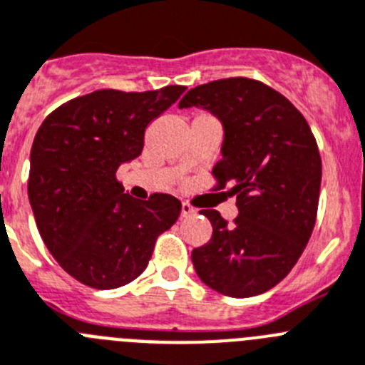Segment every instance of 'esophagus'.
Segmentation results:
<instances>
[{
  "mask_svg": "<svg viewBox=\"0 0 365 365\" xmlns=\"http://www.w3.org/2000/svg\"><path fill=\"white\" fill-rule=\"evenodd\" d=\"M192 215H196L195 207L190 205V203L183 202L182 203V216H192Z\"/></svg>",
  "mask_w": 365,
  "mask_h": 365,
  "instance_id": "34e87169",
  "label": "esophagus"
}]
</instances>
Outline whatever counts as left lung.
I'll use <instances>...</instances> for the list:
<instances>
[{
    "label": "left lung",
    "instance_id": "obj_1",
    "mask_svg": "<svg viewBox=\"0 0 365 365\" xmlns=\"http://www.w3.org/2000/svg\"><path fill=\"white\" fill-rule=\"evenodd\" d=\"M180 109L209 110L223 127L222 160L212 175L231 183L232 225L215 209L202 215L212 236L190 258L200 280L232 298L262 294L284 280L314 227L322 160L300 110L274 88L249 78L198 85Z\"/></svg>",
    "mask_w": 365,
    "mask_h": 365
}]
</instances>
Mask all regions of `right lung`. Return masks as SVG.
<instances>
[{"mask_svg":"<svg viewBox=\"0 0 365 365\" xmlns=\"http://www.w3.org/2000/svg\"><path fill=\"white\" fill-rule=\"evenodd\" d=\"M94 91L52 110L31 150L29 200L56 262L81 284L116 289L145 271L158 235L178 220L182 203L156 192H123L118 167L142 154L150 121L183 94Z\"/></svg>","mask_w":365,"mask_h":365,"instance_id":"add662e5","label":"right lung"}]
</instances>
